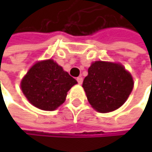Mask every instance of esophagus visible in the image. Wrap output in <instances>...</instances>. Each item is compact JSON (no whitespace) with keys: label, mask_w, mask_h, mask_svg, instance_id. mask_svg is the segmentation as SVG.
Wrapping results in <instances>:
<instances>
[{"label":"esophagus","mask_w":152,"mask_h":152,"mask_svg":"<svg viewBox=\"0 0 152 152\" xmlns=\"http://www.w3.org/2000/svg\"><path fill=\"white\" fill-rule=\"evenodd\" d=\"M76 80H77V83H78L79 84H82V83H83V77H82V76H79V77H77V78H76Z\"/></svg>","instance_id":"1"}]
</instances>
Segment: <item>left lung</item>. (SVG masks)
<instances>
[{
    "label": "left lung",
    "mask_w": 152,
    "mask_h": 152,
    "mask_svg": "<svg viewBox=\"0 0 152 152\" xmlns=\"http://www.w3.org/2000/svg\"><path fill=\"white\" fill-rule=\"evenodd\" d=\"M134 86L132 76L120 63L95 61L83 82L87 99L99 113L113 112L128 99Z\"/></svg>",
    "instance_id": "1"
}]
</instances>
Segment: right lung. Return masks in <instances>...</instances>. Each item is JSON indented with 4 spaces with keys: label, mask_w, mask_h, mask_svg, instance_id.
Listing matches in <instances>:
<instances>
[{
    "label": "right lung",
    "mask_w": 152,
    "mask_h": 152,
    "mask_svg": "<svg viewBox=\"0 0 152 152\" xmlns=\"http://www.w3.org/2000/svg\"><path fill=\"white\" fill-rule=\"evenodd\" d=\"M77 83L53 60L35 63L21 81V89L34 106L53 111L64 103L67 92Z\"/></svg>",
    "instance_id": "right-lung-1"
}]
</instances>
